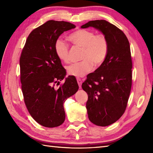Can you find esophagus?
I'll use <instances>...</instances> for the list:
<instances>
[{"label":"esophagus","mask_w":153,"mask_h":153,"mask_svg":"<svg viewBox=\"0 0 153 153\" xmlns=\"http://www.w3.org/2000/svg\"><path fill=\"white\" fill-rule=\"evenodd\" d=\"M77 83H78L79 89H81V88H82V79H81L80 78H77Z\"/></svg>","instance_id":"obj_1"}]
</instances>
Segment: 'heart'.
Masks as SVG:
<instances>
[{
	"label": "heart",
	"instance_id": "1",
	"mask_svg": "<svg viewBox=\"0 0 153 153\" xmlns=\"http://www.w3.org/2000/svg\"><path fill=\"white\" fill-rule=\"evenodd\" d=\"M68 39L74 45L82 48L79 62L67 67L70 76L83 77L92 70L93 65L99 67L106 59L108 54L109 43L103 34H97L87 30H79L70 34ZM54 51L57 57L65 63L69 62V47L61 39L54 43Z\"/></svg>",
	"mask_w": 153,
	"mask_h": 153
}]
</instances>
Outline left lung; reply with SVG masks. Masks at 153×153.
<instances>
[{
  "label": "left lung",
  "mask_w": 153,
  "mask_h": 153,
  "mask_svg": "<svg viewBox=\"0 0 153 153\" xmlns=\"http://www.w3.org/2000/svg\"><path fill=\"white\" fill-rule=\"evenodd\" d=\"M101 31L109 43L104 63L87 75L82 89L88 95L86 103L89 120L99 126L116 122L124 113L132 83V60L129 41L123 32L106 20H93L81 26Z\"/></svg>",
  "instance_id": "8db88e82"
}]
</instances>
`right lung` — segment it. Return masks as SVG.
<instances>
[{
	"label": "right lung",
	"instance_id": "add662e5",
	"mask_svg": "<svg viewBox=\"0 0 153 153\" xmlns=\"http://www.w3.org/2000/svg\"><path fill=\"white\" fill-rule=\"evenodd\" d=\"M76 27L70 22L49 20L32 31L20 58V81L27 108L35 121L55 128L65 120L63 104L79 89L76 77L69 76L58 89L54 87L66 71L54 51V43L64 31Z\"/></svg>",
	"mask_w": 153,
	"mask_h": 153
}]
</instances>
